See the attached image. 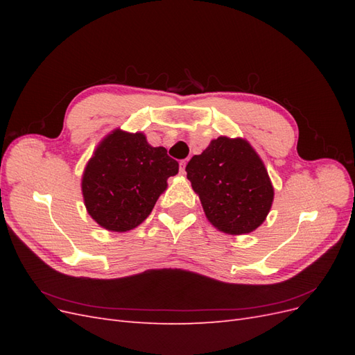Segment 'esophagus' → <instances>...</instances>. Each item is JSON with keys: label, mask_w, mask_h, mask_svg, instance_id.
Here are the masks:
<instances>
[{"label": "esophagus", "mask_w": 355, "mask_h": 355, "mask_svg": "<svg viewBox=\"0 0 355 355\" xmlns=\"http://www.w3.org/2000/svg\"><path fill=\"white\" fill-rule=\"evenodd\" d=\"M187 163H188L187 159H182V161H179V168H180V173H182V175L185 173V167H187Z\"/></svg>", "instance_id": "obj_1"}]
</instances>
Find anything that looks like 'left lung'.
Listing matches in <instances>:
<instances>
[{
  "instance_id": "8db88e82",
  "label": "left lung",
  "mask_w": 355,
  "mask_h": 355,
  "mask_svg": "<svg viewBox=\"0 0 355 355\" xmlns=\"http://www.w3.org/2000/svg\"><path fill=\"white\" fill-rule=\"evenodd\" d=\"M185 170L207 219L219 231L252 232L270 213L274 188L262 159L244 139H214Z\"/></svg>"
}]
</instances>
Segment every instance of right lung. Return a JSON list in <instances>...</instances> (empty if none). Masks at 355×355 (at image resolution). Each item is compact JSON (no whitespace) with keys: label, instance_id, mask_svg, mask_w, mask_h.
<instances>
[{"label":"right lung","instance_id":"add662e5","mask_svg":"<svg viewBox=\"0 0 355 355\" xmlns=\"http://www.w3.org/2000/svg\"><path fill=\"white\" fill-rule=\"evenodd\" d=\"M179 171L166 148H154L142 133L115 130L96 148L83 175V196L101 227L124 232L141 225Z\"/></svg>","mask_w":355,"mask_h":355}]
</instances>
